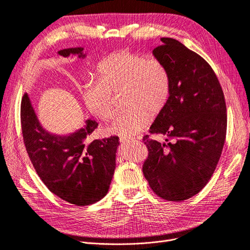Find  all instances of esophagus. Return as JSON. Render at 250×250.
I'll return each instance as SVG.
<instances>
[{"label":"esophagus","instance_id":"34e87169","mask_svg":"<svg viewBox=\"0 0 250 250\" xmlns=\"http://www.w3.org/2000/svg\"><path fill=\"white\" fill-rule=\"evenodd\" d=\"M133 139H131V138H123V137H120L119 138V141L122 142V143H127V142H130V141H132Z\"/></svg>","mask_w":250,"mask_h":250}]
</instances>
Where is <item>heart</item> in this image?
<instances>
[{
    "label": "heart",
    "mask_w": 250,
    "mask_h": 250,
    "mask_svg": "<svg viewBox=\"0 0 250 250\" xmlns=\"http://www.w3.org/2000/svg\"><path fill=\"white\" fill-rule=\"evenodd\" d=\"M99 80H90L83 87L87 108L100 119L108 122L117 112L114 96L125 92V112L116 117L109 132L130 138L144 131L165 108L171 90L170 74L156 58L122 49L109 54L98 66Z\"/></svg>",
    "instance_id": "1"
}]
</instances>
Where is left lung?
I'll return each instance as SVG.
<instances>
[{"label": "left lung", "mask_w": 250, "mask_h": 250, "mask_svg": "<svg viewBox=\"0 0 250 250\" xmlns=\"http://www.w3.org/2000/svg\"><path fill=\"white\" fill-rule=\"evenodd\" d=\"M161 41L152 53L167 67L171 90L149 132L167 135L174 143L146 135L149 153L142 170L155 195L181 202L202 190L216 168L226 140L227 107L210 64L177 40Z\"/></svg>", "instance_id": "left-lung-1"}]
</instances>
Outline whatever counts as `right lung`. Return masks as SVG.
Wrapping results in <instances>:
<instances>
[{
  "label": "right lung",
  "mask_w": 250,
  "mask_h": 250,
  "mask_svg": "<svg viewBox=\"0 0 250 250\" xmlns=\"http://www.w3.org/2000/svg\"><path fill=\"white\" fill-rule=\"evenodd\" d=\"M58 53L63 58H85L82 47ZM21 120L29 158L52 193L76 206L94 204L107 195L116 166L118 137L91 141L89 137L98 127L91 118L68 136L49 133L40 124L27 94L21 99Z\"/></svg>",
  "instance_id": "right-lung-1"
}]
</instances>
